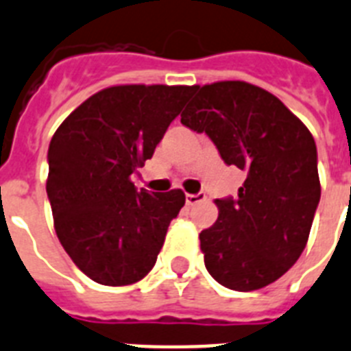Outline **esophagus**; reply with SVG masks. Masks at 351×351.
<instances>
[{"mask_svg":"<svg viewBox=\"0 0 351 351\" xmlns=\"http://www.w3.org/2000/svg\"><path fill=\"white\" fill-rule=\"evenodd\" d=\"M201 201H204V195H202V193H195V195H193V193H188L186 195V206H195L197 202Z\"/></svg>","mask_w":351,"mask_h":351,"instance_id":"esophagus-1","label":"esophagus"}]
</instances>
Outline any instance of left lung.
Returning <instances> with one entry per match:
<instances>
[{
	"instance_id": "obj_1",
	"label": "left lung",
	"mask_w": 351,
	"mask_h": 351,
	"mask_svg": "<svg viewBox=\"0 0 351 351\" xmlns=\"http://www.w3.org/2000/svg\"><path fill=\"white\" fill-rule=\"evenodd\" d=\"M195 93L181 123L206 132L224 163L247 173L237 199H217L219 219L199 234L204 265L231 291H256L283 276L306 245L321 197L315 141L258 86L224 80Z\"/></svg>"
}]
</instances>
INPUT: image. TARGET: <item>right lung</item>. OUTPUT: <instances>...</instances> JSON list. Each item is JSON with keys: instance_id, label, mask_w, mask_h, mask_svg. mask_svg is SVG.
<instances>
[{"instance_id": "right-lung-1", "label": "right lung", "mask_w": 351, "mask_h": 351, "mask_svg": "<svg viewBox=\"0 0 351 351\" xmlns=\"http://www.w3.org/2000/svg\"><path fill=\"white\" fill-rule=\"evenodd\" d=\"M195 86H112L55 130L48 149L53 226L69 258L102 285L140 282L154 267L181 190H136L130 176L152 158Z\"/></svg>"}]
</instances>
